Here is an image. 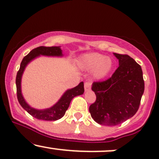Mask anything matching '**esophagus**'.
<instances>
[{"mask_svg": "<svg viewBox=\"0 0 159 159\" xmlns=\"http://www.w3.org/2000/svg\"><path fill=\"white\" fill-rule=\"evenodd\" d=\"M90 88H91V82L90 81H86L84 83V89L86 91H88V90H90Z\"/></svg>", "mask_w": 159, "mask_h": 159, "instance_id": "34e87169", "label": "esophagus"}]
</instances>
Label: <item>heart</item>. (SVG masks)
Masks as SVG:
<instances>
[{"instance_id":"obj_1","label":"heart","mask_w":159,"mask_h":159,"mask_svg":"<svg viewBox=\"0 0 159 159\" xmlns=\"http://www.w3.org/2000/svg\"><path fill=\"white\" fill-rule=\"evenodd\" d=\"M81 64L84 69L93 70L95 78L100 79L110 72L113 66L112 60L109 57L99 53H89L82 56Z\"/></svg>"}]
</instances>
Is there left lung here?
<instances>
[{
	"label": "left lung",
	"mask_w": 159,
	"mask_h": 159,
	"mask_svg": "<svg viewBox=\"0 0 159 159\" xmlns=\"http://www.w3.org/2000/svg\"><path fill=\"white\" fill-rule=\"evenodd\" d=\"M114 55L119 66L109 78L93 83L97 99L89 107L94 121L108 126L123 123L136 114L145 88L141 66L127 54Z\"/></svg>",
	"instance_id": "1"
}]
</instances>
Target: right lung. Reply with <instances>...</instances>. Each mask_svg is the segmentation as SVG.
Returning a JSON list of instances; mask_svg holds the SVG:
<instances>
[{
    "instance_id": "right-lung-1",
    "label": "right lung",
    "mask_w": 159,
    "mask_h": 159,
    "mask_svg": "<svg viewBox=\"0 0 159 159\" xmlns=\"http://www.w3.org/2000/svg\"><path fill=\"white\" fill-rule=\"evenodd\" d=\"M40 55L60 57L62 54L60 47L41 46L33 49L30 53L26 55L21 62L20 68L19 71H17L16 78L17 99H18L19 102L22 106V107L34 118L39 120H44V121H56V120L60 119L65 115L71 99L76 96L81 95L84 93V83L81 82L75 88L68 90L62 95V97L58 101V102L50 109H44V110H37V109L30 107L25 102V99L22 95V93H21V78H22V73H23L24 69H25L27 64L33 59Z\"/></svg>"
}]
</instances>
